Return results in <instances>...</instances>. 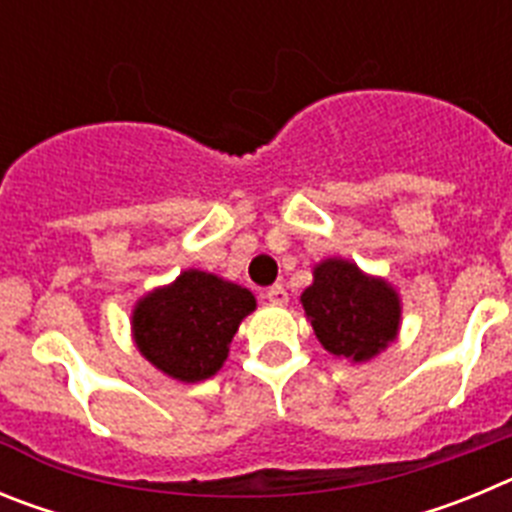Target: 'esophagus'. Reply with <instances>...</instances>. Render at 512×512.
<instances>
[{"instance_id":"obj_1","label":"esophagus","mask_w":512,"mask_h":512,"mask_svg":"<svg viewBox=\"0 0 512 512\" xmlns=\"http://www.w3.org/2000/svg\"><path fill=\"white\" fill-rule=\"evenodd\" d=\"M264 297H266V300H269V302H274V305H284V302L289 300L287 289H284L282 284H271V287L264 292Z\"/></svg>"}]
</instances>
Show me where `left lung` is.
<instances>
[{
    "label": "left lung",
    "mask_w": 512,
    "mask_h": 512,
    "mask_svg": "<svg viewBox=\"0 0 512 512\" xmlns=\"http://www.w3.org/2000/svg\"><path fill=\"white\" fill-rule=\"evenodd\" d=\"M302 307L318 341L330 354L351 361L377 356L395 341L400 325L395 289L343 259L315 266V282L302 292Z\"/></svg>",
    "instance_id": "1"
}]
</instances>
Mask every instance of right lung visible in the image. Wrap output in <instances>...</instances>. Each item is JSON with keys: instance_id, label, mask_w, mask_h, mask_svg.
I'll use <instances>...</instances> for the list:
<instances>
[{"instance_id": "1", "label": "right lung", "mask_w": 512, "mask_h": 512, "mask_svg": "<svg viewBox=\"0 0 512 512\" xmlns=\"http://www.w3.org/2000/svg\"><path fill=\"white\" fill-rule=\"evenodd\" d=\"M256 300L248 289L189 269L171 287L138 302L133 333L140 354L182 382H200L223 366L235 330Z\"/></svg>"}]
</instances>
